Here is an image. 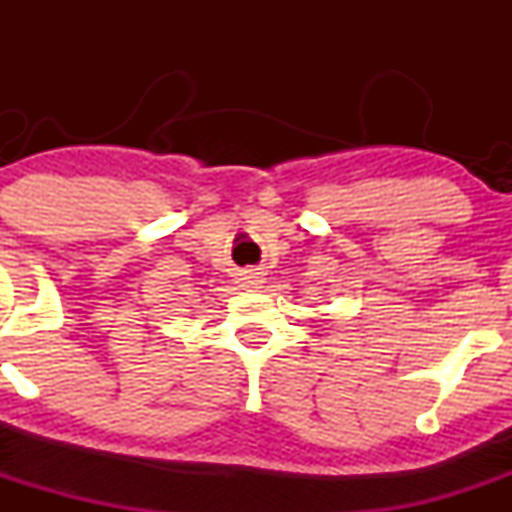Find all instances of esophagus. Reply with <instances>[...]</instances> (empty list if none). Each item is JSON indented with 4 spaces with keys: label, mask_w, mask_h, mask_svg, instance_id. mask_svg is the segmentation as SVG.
<instances>
[{
    "label": "esophagus",
    "mask_w": 512,
    "mask_h": 512,
    "mask_svg": "<svg viewBox=\"0 0 512 512\" xmlns=\"http://www.w3.org/2000/svg\"><path fill=\"white\" fill-rule=\"evenodd\" d=\"M240 282H242V287H257V285H262V277H260V272L245 270L240 275Z\"/></svg>",
    "instance_id": "obj_1"
}]
</instances>
